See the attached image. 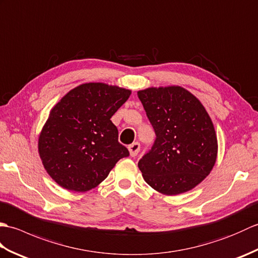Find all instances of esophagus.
<instances>
[{"mask_svg": "<svg viewBox=\"0 0 258 258\" xmlns=\"http://www.w3.org/2000/svg\"><path fill=\"white\" fill-rule=\"evenodd\" d=\"M140 150H141V145H140L139 142H134L133 144H131V145L128 146L130 154H131V156H133V157L139 154Z\"/></svg>", "mask_w": 258, "mask_h": 258, "instance_id": "obj_1", "label": "esophagus"}]
</instances>
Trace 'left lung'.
<instances>
[{"label":"left lung","instance_id":"left-lung-1","mask_svg":"<svg viewBox=\"0 0 258 258\" xmlns=\"http://www.w3.org/2000/svg\"><path fill=\"white\" fill-rule=\"evenodd\" d=\"M138 96L156 135L139 162L145 182L165 195L194 188L217 156L216 133L205 107L180 86L150 87Z\"/></svg>","mask_w":258,"mask_h":258}]
</instances>
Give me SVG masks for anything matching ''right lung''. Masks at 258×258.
I'll return each mask as SVG.
<instances>
[{
	"mask_svg": "<svg viewBox=\"0 0 258 258\" xmlns=\"http://www.w3.org/2000/svg\"><path fill=\"white\" fill-rule=\"evenodd\" d=\"M130 95V90L118 86L85 83L51 109L38 138V153L59 186L90 190L107 177L120 158L130 155L111 120Z\"/></svg>",
	"mask_w": 258,
	"mask_h": 258,
	"instance_id": "obj_1",
	"label": "right lung"
}]
</instances>
